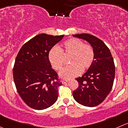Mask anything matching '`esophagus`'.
Here are the masks:
<instances>
[{"label":"esophagus","instance_id":"1","mask_svg":"<svg viewBox=\"0 0 128 128\" xmlns=\"http://www.w3.org/2000/svg\"><path fill=\"white\" fill-rule=\"evenodd\" d=\"M68 81H69V80H68V79H64V80H63L62 81V84H66V83L68 82Z\"/></svg>","mask_w":128,"mask_h":128}]
</instances>
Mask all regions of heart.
Returning a JSON list of instances; mask_svg holds the SVG:
<instances>
[{
	"label": "heart",
	"mask_w": 128,
	"mask_h": 128,
	"mask_svg": "<svg viewBox=\"0 0 128 128\" xmlns=\"http://www.w3.org/2000/svg\"><path fill=\"white\" fill-rule=\"evenodd\" d=\"M70 65L66 67L59 73L63 79H71L79 76L80 70H87L94 61V52L89 44H85L80 39L72 38L64 42L62 48H52L49 52V59L53 69L59 70L62 68L64 58L69 56Z\"/></svg>",
	"instance_id": "obj_1"
}]
</instances>
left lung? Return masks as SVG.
Segmentation results:
<instances>
[{
	"instance_id": "1",
	"label": "left lung",
	"mask_w": 128,
	"mask_h": 128,
	"mask_svg": "<svg viewBox=\"0 0 128 128\" xmlns=\"http://www.w3.org/2000/svg\"><path fill=\"white\" fill-rule=\"evenodd\" d=\"M86 40L94 52L92 64L82 77L76 78L79 86L72 92L80 104L94 107L101 104L111 91L115 76L113 58L109 48L101 39L88 34L72 35Z\"/></svg>"
}]
</instances>
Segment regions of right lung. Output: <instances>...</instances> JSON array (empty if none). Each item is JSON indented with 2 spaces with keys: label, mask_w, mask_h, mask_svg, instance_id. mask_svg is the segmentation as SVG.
I'll return each mask as SVG.
<instances>
[{
  "label": "right lung",
  "mask_w": 128,
  "mask_h": 128,
  "mask_svg": "<svg viewBox=\"0 0 128 128\" xmlns=\"http://www.w3.org/2000/svg\"><path fill=\"white\" fill-rule=\"evenodd\" d=\"M64 36L40 34L24 44L15 60L13 77L17 92L31 108L42 110L54 104L62 82L49 59L50 49Z\"/></svg>",
  "instance_id": "right-lung-1"
}]
</instances>
